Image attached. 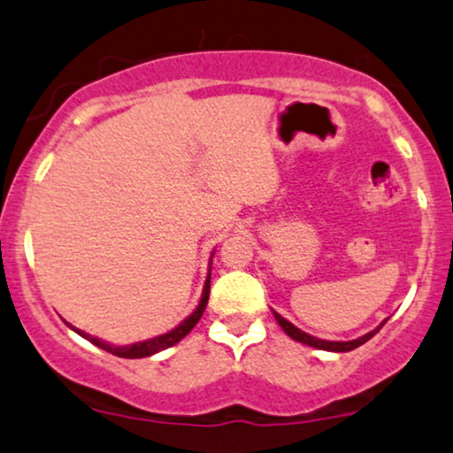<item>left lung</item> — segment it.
I'll return each mask as SVG.
<instances>
[{
  "mask_svg": "<svg viewBox=\"0 0 453 453\" xmlns=\"http://www.w3.org/2000/svg\"><path fill=\"white\" fill-rule=\"evenodd\" d=\"M274 319H277L280 328H283V331H285L287 334H289L291 339H296V342H299V343L310 345V348H319V349H326V351H351V349L360 348V345L366 343L370 337H374V334H377V333L380 331V328H383L385 322H387V320H383V325L374 328V331L366 333V334H364V337H360V339H354V342H325V339H316V337H312V334L299 331L297 326H293L289 320H285L283 316L277 314V312H274Z\"/></svg>",
  "mask_w": 453,
  "mask_h": 453,
  "instance_id": "obj_1",
  "label": "left lung"
}]
</instances>
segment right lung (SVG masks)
<instances>
[{"instance_id":"add662e5","label":"right lung","mask_w":453,"mask_h":453,"mask_svg":"<svg viewBox=\"0 0 453 453\" xmlns=\"http://www.w3.org/2000/svg\"><path fill=\"white\" fill-rule=\"evenodd\" d=\"M208 297H210V274H208V279H205L203 293H202V302H199V305L196 308V312H193V314L189 316V319H185L183 322H180L179 326L173 328V331L166 333V334H160V337L148 339V342H141V343L127 345V348H114V345L99 342V339L91 337V334H85L83 331H79V328L70 326L68 322H66V325H68L70 328H74V331L79 333V334H83V337L87 339V342H91L93 345H97V348H102V349H105V351H110V354H114V356H119V357H145V356H154V354H157V351H162V349L173 348V345H174V343H179L180 339L185 337V334H189V333H191V328L197 325L199 319H202V314H203L205 305H208Z\"/></svg>"}]
</instances>
